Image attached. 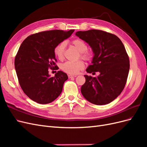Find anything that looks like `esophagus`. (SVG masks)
I'll list each match as a JSON object with an SVG mask.
<instances>
[{"label":"esophagus","instance_id":"esophagus-1","mask_svg":"<svg viewBox=\"0 0 147 147\" xmlns=\"http://www.w3.org/2000/svg\"><path fill=\"white\" fill-rule=\"evenodd\" d=\"M68 77L69 78H75L77 77V75H69Z\"/></svg>","mask_w":147,"mask_h":147}]
</instances>
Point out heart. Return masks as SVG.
I'll return each mask as SVG.
<instances>
[{
	"label": "heart",
	"mask_w": 147,
	"mask_h": 147,
	"mask_svg": "<svg viewBox=\"0 0 147 147\" xmlns=\"http://www.w3.org/2000/svg\"><path fill=\"white\" fill-rule=\"evenodd\" d=\"M74 47L77 49V51L80 53V56L82 58L90 60L92 57L91 53L87 51L88 47L86 43L80 39H75L72 42ZM65 47V42H61L57 45L54 49V53L57 58L61 60L63 59ZM84 67V63L82 61H78L77 62L67 61L61 65V69L64 72L70 75H75L79 72L80 70H82Z\"/></svg>",
	"instance_id": "heart-1"
}]
</instances>
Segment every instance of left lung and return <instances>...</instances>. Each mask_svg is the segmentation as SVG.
<instances>
[{"instance_id":"8db88e82","label":"left lung","mask_w":147,"mask_h":147,"mask_svg":"<svg viewBox=\"0 0 147 147\" xmlns=\"http://www.w3.org/2000/svg\"><path fill=\"white\" fill-rule=\"evenodd\" d=\"M75 35L91 48V65L86 71L97 77L84 75L86 82L82 86L83 97L91 103L105 105L121 94L129 71V59L122 42L116 35L100 30L78 31Z\"/></svg>"}]
</instances>
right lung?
<instances>
[{"label":"right lung","mask_w":147,"mask_h":147,"mask_svg":"<svg viewBox=\"0 0 147 147\" xmlns=\"http://www.w3.org/2000/svg\"><path fill=\"white\" fill-rule=\"evenodd\" d=\"M74 32V29L43 31L29 35L21 43L15 57V67L21 88L34 102L49 104L61 94L67 75L59 70L51 77L48 69H52L57 61L55 48Z\"/></svg>","instance_id":"obj_1"}]
</instances>
